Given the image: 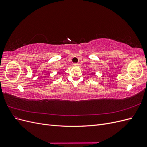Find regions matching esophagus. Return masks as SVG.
I'll use <instances>...</instances> for the list:
<instances>
[{"label": "esophagus", "mask_w": 147, "mask_h": 147, "mask_svg": "<svg viewBox=\"0 0 147 147\" xmlns=\"http://www.w3.org/2000/svg\"><path fill=\"white\" fill-rule=\"evenodd\" d=\"M74 66H79V65H80V64H79V63H74Z\"/></svg>", "instance_id": "obj_1"}]
</instances>
